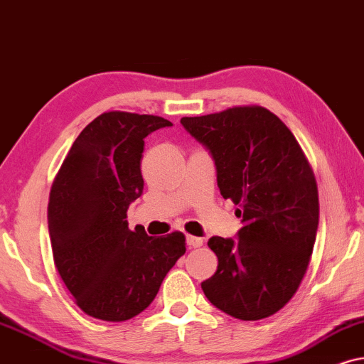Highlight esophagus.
Wrapping results in <instances>:
<instances>
[{
  "label": "esophagus",
  "instance_id": "34e87169",
  "mask_svg": "<svg viewBox=\"0 0 364 364\" xmlns=\"http://www.w3.org/2000/svg\"><path fill=\"white\" fill-rule=\"evenodd\" d=\"M186 243L190 248H200V246L203 245V238H198V236H191L188 235L186 236Z\"/></svg>",
  "mask_w": 364,
  "mask_h": 364
}]
</instances>
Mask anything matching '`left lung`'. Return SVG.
Returning a JSON list of instances; mask_svg holds the SVG:
<instances>
[{"label": "left lung", "instance_id": "obj_1", "mask_svg": "<svg viewBox=\"0 0 364 364\" xmlns=\"http://www.w3.org/2000/svg\"><path fill=\"white\" fill-rule=\"evenodd\" d=\"M181 124L210 151L221 196L243 218L238 240L208 241L218 269L203 291L232 318H268L293 298L311 259L319 221L313 169L288 126L263 106H235Z\"/></svg>", "mask_w": 364, "mask_h": 364}]
</instances>
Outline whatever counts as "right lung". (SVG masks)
<instances>
[{"mask_svg": "<svg viewBox=\"0 0 364 364\" xmlns=\"http://www.w3.org/2000/svg\"><path fill=\"white\" fill-rule=\"evenodd\" d=\"M168 119L108 111L86 126L53 181L48 230L55 266L77 306L103 321L144 311L164 276L185 255V235L151 238L128 228V208L143 193L144 138Z\"/></svg>", "mask_w": 364, "mask_h": 364, "instance_id": "obj_1", "label": "right lung"}]
</instances>
